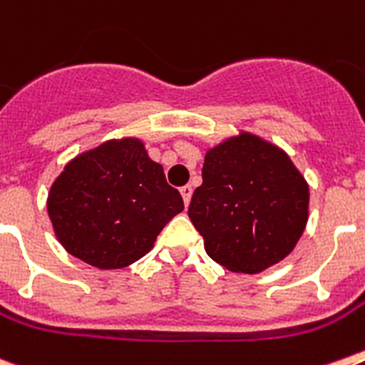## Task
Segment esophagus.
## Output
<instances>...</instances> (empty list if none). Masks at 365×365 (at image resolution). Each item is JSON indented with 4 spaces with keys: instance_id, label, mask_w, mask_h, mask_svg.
<instances>
[{
    "instance_id": "34e87169",
    "label": "esophagus",
    "mask_w": 365,
    "mask_h": 365,
    "mask_svg": "<svg viewBox=\"0 0 365 365\" xmlns=\"http://www.w3.org/2000/svg\"><path fill=\"white\" fill-rule=\"evenodd\" d=\"M180 192H182L183 204H185V206H189V202H191V197H192L191 185H183V187H180Z\"/></svg>"
}]
</instances>
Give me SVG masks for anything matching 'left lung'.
Returning <instances> with one entry per match:
<instances>
[{
  "label": "left lung",
  "mask_w": 365,
  "mask_h": 365,
  "mask_svg": "<svg viewBox=\"0 0 365 365\" xmlns=\"http://www.w3.org/2000/svg\"><path fill=\"white\" fill-rule=\"evenodd\" d=\"M308 204L310 187L289 155L241 131L206 152L187 213L213 262L256 274L295 249Z\"/></svg>",
  "instance_id": "8db88e82"
}]
</instances>
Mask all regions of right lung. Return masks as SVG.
I'll return each instance as SVG.
<instances>
[{
  "mask_svg": "<svg viewBox=\"0 0 365 365\" xmlns=\"http://www.w3.org/2000/svg\"><path fill=\"white\" fill-rule=\"evenodd\" d=\"M182 210V195L135 137L106 140L76 155L48 192L59 243L98 269H122L143 258Z\"/></svg>",
  "mask_w": 365,
  "mask_h": 365,
  "instance_id": "add662e5",
  "label": "right lung"
}]
</instances>
